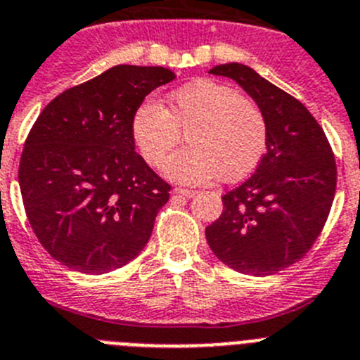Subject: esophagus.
<instances>
[{
  "instance_id": "esophagus-1",
  "label": "esophagus",
  "mask_w": 360,
  "mask_h": 360,
  "mask_svg": "<svg viewBox=\"0 0 360 360\" xmlns=\"http://www.w3.org/2000/svg\"><path fill=\"white\" fill-rule=\"evenodd\" d=\"M174 195L188 197V199H190V197L195 195V192H193V190H186V188H176V190H174Z\"/></svg>"
}]
</instances>
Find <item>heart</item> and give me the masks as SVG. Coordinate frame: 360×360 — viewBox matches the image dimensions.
Masks as SVG:
<instances>
[{"instance_id": "obj_1", "label": "heart", "mask_w": 360, "mask_h": 360, "mask_svg": "<svg viewBox=\"0 0 360 360\" xmlns=\"http://www.w3.org/2000/svg\"><path fill=\"white\" fill-rule=\"evenodd\" d=\"M186 131V147L165 163V176L200 184L220 176L238 181L258 167L267 147V124L255 102L235 87L200 79L168 96V109L143 100L131 116V140L141 160L161 167Z\"/></svg>"}]
</instances>
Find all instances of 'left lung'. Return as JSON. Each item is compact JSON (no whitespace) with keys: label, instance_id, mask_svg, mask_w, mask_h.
<instances>
[{"label":"left lung","instance_id":"obj_1","mask_svg":"<svg viewBox=\"0 0 360 360\" xmlns=\"http://www.w3.org/2000/svg\"><path fill=\"white\" fill-rule=\"evenodd\" d=\"M210 73L233 79L257 102L267 152L255 174L222 197L224 210L206 228V240L228 267L271 276L305 257L321 233L335 195V160L300 100L244 64H220Z\"/></svg>","mask_w":360,"mask_h":360}]
</instances>
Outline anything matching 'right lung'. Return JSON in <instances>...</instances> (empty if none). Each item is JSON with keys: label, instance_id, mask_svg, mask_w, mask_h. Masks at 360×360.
<instances>
[{"label": "right lung", "instance_id": "add662e5", "mask_svg": "<svg viewBox=\"0 0 360 360\" xmlns=\"http://www.w3.org/2000/svg\"><path fill=\"white\" fill-rule=\"evenodd\" d=\"M174 79L168 68L120 64L55 96L39 115L19 188L35 236L66 267L109 273L147 245L170 184L134 152L131 116Z\"/></svg>", "mask_w": 360, "mask_h": 360}]
</instances>
